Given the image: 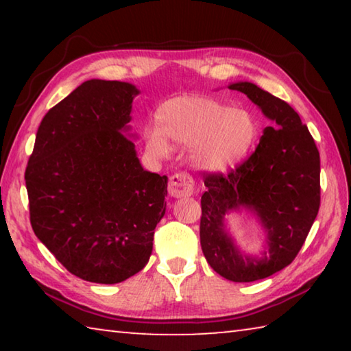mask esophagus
Instances as JSON below:
<instances>
[{
  "label": "esophagus",
  "mask_w": 351,
  "mask_h": 351,
  "mask_svg": "<svg viewBox=\"0 0 351 351\" xmlns=\"http://www.w3.org/2000/svg\"><path fill=\"white\" fill-rule=\"evenodd\" d=\"M195 190V181L186 171L176 173L170 178L169 181V193L173 198H184L190 197Z\"/></svg>",
  "instance_id": "34e87169"
}]
</instances>
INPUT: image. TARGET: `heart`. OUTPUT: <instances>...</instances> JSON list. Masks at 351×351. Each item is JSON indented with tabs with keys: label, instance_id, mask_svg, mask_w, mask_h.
<instances>
[{
	"label": "heart",
	"instance_id": "obj_1",
	"mask_svg": "<svg viewBox=\"0 0 351 351\" xmlns=\"http://www.w3.org/2000/svg\"><path fill=\"white\" fill-rule=\"evenodd\" d=\"M158 127L144 130L148 150L156 156L170 152V142L192 147L198 167L226 171L240 164L255 145L258 123L247 110L230 108L219 100L182 96L167 100L156 112Z\"/></svg>",
	"mask_w": 351,
	"mask_h": 351
}]
</instances>
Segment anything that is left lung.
<instances>
[{"label":"left lung","mask_w":351,"mask_h":351,"mask_svg":"<svg viewBox=\"0 0 351 351\" xmlns=\"http://www.w3.org/2000/svg\"><path fill=\"white\" fill-rule=\"evenodd\" d=\"M240 91L272 121L255 152L228 175L206 173L201 197L199 240L207 263L232 282H255L282 271L304 246L320 206V158L300 116L251 82ZM247 208L267 230L269 249L261 259L243 256L223 228L229 211Z\"/></svg>","instance_id":"1"}]
</instances>
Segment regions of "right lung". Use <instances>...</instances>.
Instances as JSON below:
<instances>
[{
  "mask_svg": "<svg viewBox=\"0 0 351 351\" xmlns=\"http://www.w3.org/2000/svg\"><path fill=\"white\" fill-rule=\"evenodd\" d=\"M139 90L91 79L46 112L25 180L38 240L86 282L127 280L148 263L167 176L142 167L125 132Z\"/></svg>",
  "mask_w": 351,
  "mask_h": 351,
  "instance_id": "right-lung-1",
  "label": "right lung"
}]
</instances>
